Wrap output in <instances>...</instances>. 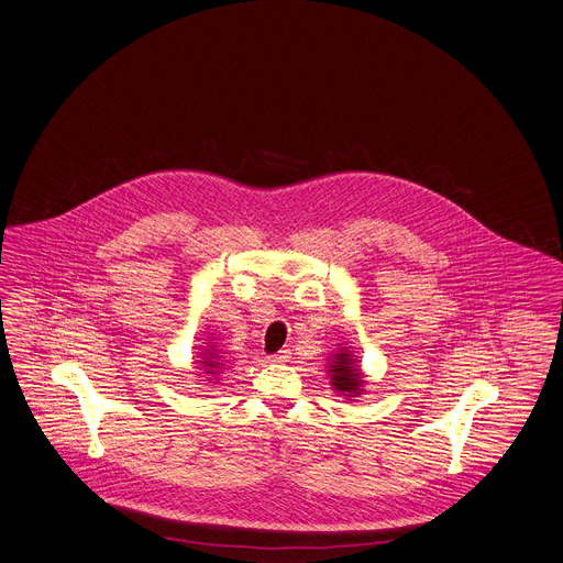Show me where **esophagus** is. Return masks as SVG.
<instances>
[{
    "label": "esophagus",
    "mask_w": 563,
    "mask_h": 563,
    "mask_svg": "<svg viewBox=\"0 0 563 563\" xmlns=\"http://www.w3.org/2000/svg\"><path fill=\"white\" fill-rule=\"evenodd\" d=\"M291 358V352L289 350H280L278 354L272 356V363H287Z\"/></svg>",
    "instance_id": "1"
}]
</instances>
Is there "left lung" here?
I'll return each instance as SVG.
<instances>
[{
  "mask_svg": "<svg viewBox=\"0 0 563 563\" xmlns=\"http://www.w3.org/2000/svg\"><path fill=\"white\" fill-rule=\"evenodd\" d=\"M328 369L325 374L330 375V384L332 388L343 395L345 399H354V397H361L365 395V374L361 369V361L358 356H354L350 352V347H345L343 343H339V350L336 354H330L328 356Z\"/></svg>",
  "mask_w": 563,
  "mask_h": 563,
  "instance_id": "obj_1",
  "label": "left lung"
}]
</instances>
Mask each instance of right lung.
<instances>
[{"label": "right lung", "instance_id": "add662e5", "mask_svg": "<svg viewBox=\"0 0 563 563\" xmlns=\"http://www.w3.org/2000/svg\"><path fill=\"white\" fill-rule=\"evenodd\" d=\"M194 365H198L196 369L200 372V374L196 375H205L209 382L218 379V377L222 375V372L227 369L229 363H227V358H224L222 347L218 345L216 334H209V336H207V343H205L202 347H198ZM216 384H218V382H216Z\"/></svg>", "mask_w": 563, "mask_h": 563}]
</instances>
